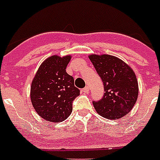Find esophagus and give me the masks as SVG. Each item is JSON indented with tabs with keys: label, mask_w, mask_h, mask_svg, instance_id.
I'll return each mask as SVG.
<instances>
[{
	"label": "esophagus",
	"mask_w": 160,
	"mask_h": 160,
	"mask_svg": "<svg viewBox=\"0 0 160 160\" xmlns=\"http://www.w3.org/2000/svg\"><path fill=\"white\" fill-rule=\"evenodd\" d=\"M89 91V87H85V88H84V89H82V92L83 93H88V92Z\"/></svg>",
	"instance_id": "34e87169"
}]
</instances>
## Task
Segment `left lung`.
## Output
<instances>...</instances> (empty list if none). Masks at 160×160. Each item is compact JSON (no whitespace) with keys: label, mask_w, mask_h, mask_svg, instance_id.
I'll use <instances>...</instances> for the list:
<instances>
[{"label":"left lung","mask_w":160,"mask_h":160,"mask_svg":"<svg viewBox=\"0 0 160 160\" xmlns=\"http://www.w3.org/2000/svg\"><path fill=\"white\" fill-rule=\"evenodd\" d=\"M100 76L104 94L98 101H93L96 112L108 119L127 115L138 97V82L134 71L125 62L111 55L89 56Z\"/></svg>","instance_id":"obj_1"}]
</instances>
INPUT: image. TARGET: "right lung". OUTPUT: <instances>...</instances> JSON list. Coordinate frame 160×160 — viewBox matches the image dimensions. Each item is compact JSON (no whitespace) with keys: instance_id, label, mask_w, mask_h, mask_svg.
<instances>
[{"instance_id":"1","label":"right lung","mask_w":160,"mask_h":160,"mask_svg":"<svg viewBox=\"0 0 160 160\" xmlns=\"http://www.w3.org/2000/svg\"><path fill=\"white\" fill-rule=\"evenodd\" d=\"M71 56H52L42 62L33 78L31 102L41 118L52 122L66 120L72 112V102L80 95L74 78L66 71Z\"/></svg>"}]
</instances>
